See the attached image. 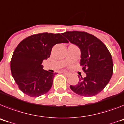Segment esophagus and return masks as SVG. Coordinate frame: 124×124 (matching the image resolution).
<instances>
[{
	"instance_id": "34e87169",
	"label": "esophagus",
	"mask_w": 124,
	"mask_h": 124,
	"mask_svg": "<svg viewBox=\"0 0 124 124\" xmlns=\"http://www.w3.org/2000/svg\"><path fill=\"white\" fill-rule=\"evenodd\" d=\"M62 73H64L65 75H66V76H70V73H68L67 71H63Z\"/></svg>"
}]
</instances>
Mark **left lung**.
<instances>
[{"mask_svg":"<svg viewBox=\"0 0 124 124\" xmlns=\"http://www.w3.org/2000/svg\"><path fill=\"white\" fill-rule=\"evenodd\" d=\"M81 51L80 64L86 76L80 77L70 88L77 94L93 97L103 90L113 74L112 58L106 46L100 39L86 32L67 31L62 33Z\"/></svg>","mask_w":124,"mask_h":124,"instance_id":"1","label":"left lung"}]
</instances>
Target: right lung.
Segmentation results:
<instances>
[{
    "instance_id": "1",
    "label": "right lung",
    "mask_w": 124,
    "mask_h": 124,
    "mask_svg": "<svg viewBox=\"0 0 124 124\" xmlns=\"http://www.w3.org/2000/svg\"><path fill=\"white\" fill-rule=\"evenodd\" d=\"M68 43L60 34L44 32L27 37L18 44L12 57L10 70L21 92L38 97L51 89L56 73L43 70L42 63L49 58L55 44Z\"/></svg>"
}]
</instances>
